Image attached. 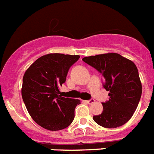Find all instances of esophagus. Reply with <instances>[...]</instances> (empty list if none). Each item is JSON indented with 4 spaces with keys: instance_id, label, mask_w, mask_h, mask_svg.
Returning <instances> with one entry per match:
<instances>
[{
    "instance_id": "esophagus-1",
    "label": "esophagus",
    "mask_w": 154,
    "mask_h": 154,
    "mask_svg": "<svg viewBox=\"0 0 154 154\" xmlns=\"http://www.w3.org/2000/svg\"><path fill=\"white\" fill-rule=\"evenodd\" d=\"M86 102L88 103V104H90V105H91V104H93V103H94L95 101L94 100V99H91V100H89V101H86Z\"/></svg>"
}]
</instances>
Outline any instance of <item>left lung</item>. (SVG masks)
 <instances>
[{"label": "left lung", "mask_w": 154, "mask_h": 154, "mask_svg": "<svg viewBox=\"0 0 154 154\" xmlns=\"http://www.w3.org/2000/svg\"><path fill=\"white\" fill-rule=\"evenodd\" d=\"M82 60L101 72L104 88L109 91V100L102 103L103 112L93 119L98 125L116 128L132 117L142 95V83L134 63L116 53L82 58Z\"/></svg>", "instance_id": "8db88e82"}]
</instances>
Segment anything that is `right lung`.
I'll list each match as a JSON object with an SVG mask.
<instances>
[{"label": "right lung", "mask_w": 154, "mask_h": 154, "mask_svg": "<svg viewBox=\"0 0 154 154\" xmlns=\"http://www.w3.org/2000/svg\"><path fill=\"white\" fill-rule=\"evenodd\" d=\"M80 56L49 53L39 57L24 73L22 97L34 122L49 131L68 128L80 100L62 97L60 87L70 67Z\"/></svg>", "instance_id": "obj_1"}]
</instances>
